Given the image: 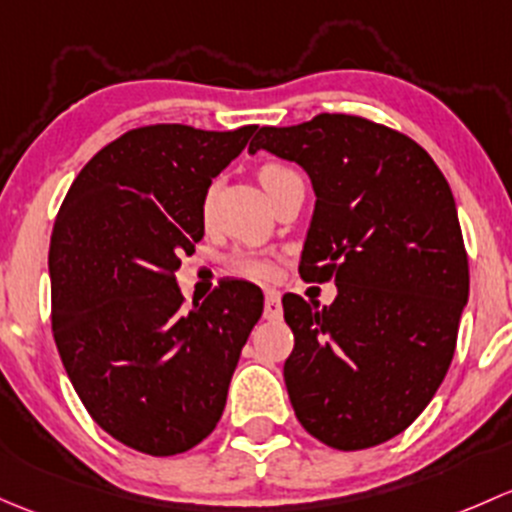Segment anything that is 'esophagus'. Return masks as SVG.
<instances>
[{"label": "esophagus", "mask_w": 512, "mask_h": 512, "mask_svg": "<svg viewBox=\"0 0 512 512\" xmlns=\"http://www.w3.org/2000/svg\"><path fill=\"white\" fill-rule=\"evenodd\" d=\"M283 305H281V293L268 288L266 291V303H263V318L266 320H281Z\"/></svg>", "instance_id": "esophagus-1"}]
</instances>
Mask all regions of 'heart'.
Returning <instances> with one entry per match:
<instances>
[{
    "label": "heart",
    "mask_w": 512,
    "mask_h": 512,
    "mask_svg": "<svg viewBox=\"0 0 512 512\" xmlns=\"http://www.w3.org/2000/svg\"><path fill=\"white\" fill-rule=\"evenodd\" d=\"M291 175H298V172H295L293 167L281 165V162H268V165H263L261 170H258V179H261V184H263V189H266V192L273 187V184L281 182V179H286ZM212 199H214V189H209V192L204 194L202 214H209V209H212ZM231 268H234L239 276L254 278V281H266V278L273 276L271 261H266V258L254 256V254L234 256V258H231Z\"/></svg>",
    "instance_id": "obj_1"
}]
</instances>
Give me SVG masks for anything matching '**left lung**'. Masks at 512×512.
I'll list each match as a JSON object with an SVG mask.
<instances>
[{"mask_svg":"<svg viewBox=\"0 0 512 512\" xmlns=\"http://www.w3.org/2000/svg\"><path fill=\"white\" fill-rule=\"evenodd\" d=\"M258 150L308 172L315 212L298 271L337 286L323 308L283 295L295 337L283 377L295 416L333 449L384 444L444 382L468 303L449 182L412 138L357 115L261 128L249 145Z\"/></svg>","mask_w":512,"mask_h":512,"instance_id":"8db88e82","label":"left lung"}]
</instances>
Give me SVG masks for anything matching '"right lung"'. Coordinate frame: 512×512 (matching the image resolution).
Instances as JSON below:
<instances>
[{
  "label": "right lung",
  "instance_id": "1",
  "mask_svg": "<svg viewBox=\"0 0 512 512\" xmlns=\"http://www.w3.org/2000/svg\"><path fill=\"white\" fill-rule=\"evenodd\" d=\"M254 130H130L78 172L56 217L49 276L61 362L93 421L135 451L175 456L212 434L263 313L249 281H224L184 310L175 278L179 256L204 236L209 184Z\"/></svg>",
  "mask_w": 512,
  "mask_h": 512
}]
</instances>
